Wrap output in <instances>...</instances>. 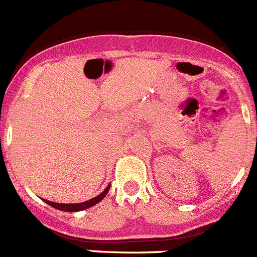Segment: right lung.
Instances as JSON below:
<instances>
[{
    "instance_id": "1",
    "label": "right lung",
    "mask_w": 257,
    "mask_h": 257,
    "mask_svg": "<svg viewBox=\"0 0 257 257\" xmlns=\"http://www.w3.org/2000/svg\"><path fill=\"white\" fill-rule=\"evenodd\" d=\"M108 190H110V185H108V186L106 187V189L103 190L100 195H97V196L93 197V199L88 200V201L81 202V204H58V202L48 201V200H45V199H42V200L46 202V204L50 205V206L55 207V209H57V210H61V211L77 212V211H82V210L88 209V207H92L93 205L98 204V202H100L101 200L106 196V195H107Z\"/></svg>"
}]
</instances>
